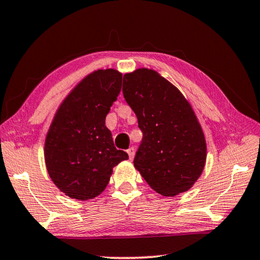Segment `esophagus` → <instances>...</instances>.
<instances>
[{
    "mask_svg": "<svg viewBox=\"0 0 260 260\" xmlns=\"http://www.w3.org/2000/svg\"><path fill=\"white\" fill-rule=\"evenodd\" d=\"M127 153H128V157L131 160H133V158L135 156V149L134 148H129L128 150H127Z\"/></svg>",
    "mask_w": 260,
    "mask_h": 260,
    "instance_id": "34e87169",
    "label": "esophagus"
}]
</instances>
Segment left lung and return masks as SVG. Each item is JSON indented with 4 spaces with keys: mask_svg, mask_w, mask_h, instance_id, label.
Here are the masks:
<instances>
[{
    "mask_svg": "<svg viewBox=\"0 0 260 260\" xmlns=\"http://www.w3.org/2000/svg\"><path fill=\"white\" fill-rule=\"evenodd\" d=\"M122 94L143 133L134 166L153 190L173 197L203 172L206 141L190 103L155 70L124 74Z\"/></svg>",
    "mask_w": 260,
    "mask_h": 260,
    "instance_id": "obj_1",
    "label": "left lung"
}]
</instances>
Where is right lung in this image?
<instances>
[{"label": "right lung", "instance_id": "obj_1", "mask_svg": "<svg viewBox=\"0 0 260 260\" xmlns=\"http://www.w3.org/2000/svg\"><path fill=\"white\" fill-rule=\"evenodd\" d=\"M114 69L88 74L57 109L45 141L46 167L65 195L91 200L104 191L113 167L128 155L117 150L105 117L121 89Z\"/></svg>", "mask_w": 260, "mask_h": 260}]
</instances>
